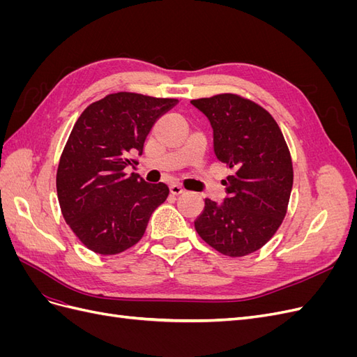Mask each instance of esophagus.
Wrapping results in <instances>:
<instances>
[{"mask_svg":"<svg viewBox=\"0 0 357 357\" xmlns=\"http://www.w3.org/2000/svg\"><path fill=\"white\" fill-rule=\"evenodd\" d=\"M169 192L172 193V195L178 197V195H181V193H185V189H183L180 185H171L169 186Z\"/></svg>","mask_w":357,"mask_h":357,"instance_id":"1","label":"esophagus"}]
</instances>
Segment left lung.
Listing matches in <instances>:
<instances>
[{
    "instance_id": "8db88e82",
    "label": "left lung",
    "mask_w": 357,
    "mask_h": 357,
    "mask_svg": "<svg viewBox=\"0 0 357 357\" xmlns=\"http://www.w3.org/2000/svg\"><path fill=\"white\" fill-rule=\"evenodd\" d=\"M210 121L214 153L232 169L222 204L205 199L195 220L201 238L241 257L265 245L282 225L294 185L291 158L274 117L234 93L192 100Z\"/></svg>"
}]
</instances>
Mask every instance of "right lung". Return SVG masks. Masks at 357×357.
<instances>
[{
	"label": "right lung",
	"mask_w": 357,
	"mask_h": 357,
	"mask_svg": "<svg viewBox=\"0 0 357 357\" xmlns=\"http://www.w3.org/2000/svg\"><path fill=\"white\" fill-rule=\"evenodd\" d=\"M178 102L117 92L92 102L74 123L56 172L61 211L77 238L100 255L137 244L150 215L168 197L165 183H147L126 168L138 162L158 119Z\"/></svg>",
	"instance_id": "obj_1"
}]
</instances>
